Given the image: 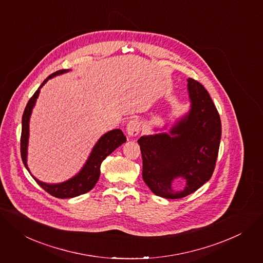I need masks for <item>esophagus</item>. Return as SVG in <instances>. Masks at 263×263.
<instances>
[{
    "mask_svg": "<svg viewBox=\"0 0 263 263\" xmlns=\"http://www.w3.org/2000/svg\"><path fill=\"white\" fill-rule=\"evenodd\" d=\"M141 130V125L137 118H133L127 124V133L129 136H136Z\"/></svg>",
    "mask_w": 263,
    "mask_h": 263,
    "instance_id": "34e87169",
    "label": "esophagus"
}]
</instances>
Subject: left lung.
Instances as JSON below:
<instances>
[{"mask_svg": "<svg viewBox=\"0 0 263 263\" xmlns=\"http://www.w3.org/2000/svg\"><path fill=\"white\" fill-rule=\"evenodd\" d=\"M187 89L191 111L172 128L170 135L141 136L137 140L142 157V179L155 195L163 198L177 199L195 192L211 178L218 156L219 113L199 82L189 79ZM176 177L187 180L180 193H174L171 187Z\"/></svg>", "mask_w": 263, "mask_h": 263, "instance_id": "obj_1", "label": "left lung"}]
</instances>
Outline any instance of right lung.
<instances>
[{"label": "right lung", "mask_w": 263, "mask_h": 263, "mask_svg": "<svg viewBox=\"0 0 263 263\" xmlns=\"http://www.w3.org/2000/svg\"><path fill=\"white\" fill-rule=\"evenodd\" d=\"M68 70L63 69L59 70L57 72L50 74L48 78H47L43 84L40 86V88L34 92V94L30 98L29 102L26 105L25 110H24L23 117H22V134H21V156L24 165L26 166V169L29 171L28 166H27V161H26V156H27V144H28V134H29V118L30 114L32 111V108L35 104V101L39 97L40 89L42 86L48 81L49 79L67 72ZM127 138L122 132V130L115 129L112 130L105 135H103L100 140L98 141V144L95 145L88 161L86 162L85 166L82 169V171L74 176L73 178H71L65 182L58 183V184H48L42 182L34 178L36 183L43 187L47 193H49L50 195L57 197V198H72L76 196H79L81 194L87 193L88 191L93 189L95 183L98 182L101 174V164L102 162L106 159L108 155H110L117 147L121 146L124 142H126ZM30 173V172H29Z\"/></svg>", "instance_id": "obj_1"}]
</instances>
